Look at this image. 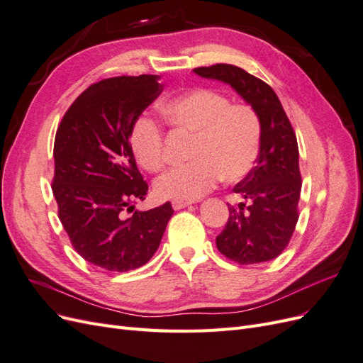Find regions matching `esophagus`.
Returning <instances> with one entry per match:
<instances>
[{"label":"esophagus","instance_id":"obj_1","mask_svg":"<svg viewBox=\"0 0 363 363\" xmlns=\"http://www.w3.org/2000/svg\"><path fill=\"white\" fill-rule=\"evenodd\" d=\"M189 204H192V203L191 201H183V200H172L171 201V206H172L174 211H180V208L188 207Z\"/></svg>","mask_w":363,"mask_h":363}]
</instances>
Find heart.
Segmentation results:
<instances>
[{"label":"heart","instance_id":"1","mask_svg":"<svg viewBox=\"0 0 363 363\" xmlns=\"http://www.w3.org/2000/svg\"><path fill=\"white\" fill-rule=\"evenodd\" d=\"M162 113L177 130L194 135L189 164L160 177L155 191L163 200H199L219 180L236 183L255 168L262 150L263 125L248 103H232L212 87H194L162 104ZM130 148L139 167L157 174L167 167L164 135L157 121L139 116L130 128Z\"/></svg>","mask_w":363,"mask_h":363}]
</instances>
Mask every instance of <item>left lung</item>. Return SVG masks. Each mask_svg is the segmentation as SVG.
Wrapping results in <instances>:
<instances>
[{
	"label": "left lung",
	"instance_id": "1",
	"mask_svg": "<svg viewBox=\"0 0 363 363\" xmlns=\"http://www.w3.org/2000/svg\"><path fill=\"white\" fill-rule=\"evenodd\" d=\"M204 79L228 83L262 119V150L256 167L233 192L248 203L228 204V221L216 236L221 255L239 265L268 262L288 247L298 221L301 174L291 121L272 87L235 65L194 69Z\"/></svg>",
	"mask_w": 363,
	"mask_h": 363
}]
</instances>
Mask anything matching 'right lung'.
<instances>
[{
    "label": "right lung",
    "instance_id": "right-lung-1",
    "mask_svg": "<svg viewBox=\"0 0 363 363\" xmlns=\"http://www.w3.org/2000/svg\"><path fill=\"white\" fill-rule=\"evenodd\" d=\"M159 75H123L91 84L63 115L54 139L52 194L74 250L113 272L136 269L159 248L174 211H133L148 183L130 148V128L162 94Z\"/></svg>",
    "mask_w": 363,
    "mask_h": 363
}]
</instances>
